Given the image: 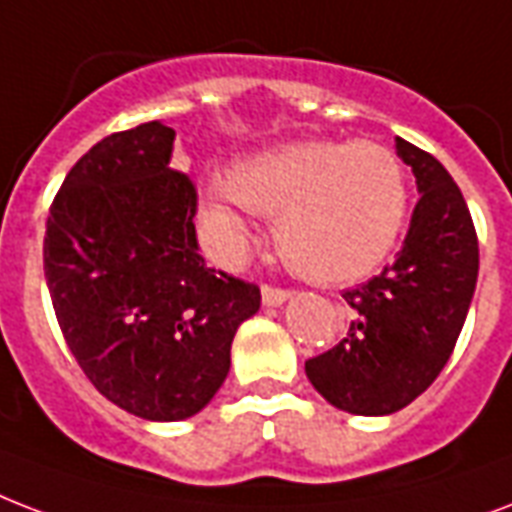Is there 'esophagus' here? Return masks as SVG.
Instances as JSON below:
<instances>
[{
  "mask_svg": "<svg viewBox=\"0 0 512 512\" xmlns=\"http://www.w3.org/2000/svg\"><path fill=\"white\" fill-rule=\"evenodd\" d=\"M287 298H290V290H284V287H273V284H263L265 306H282Z\"/></svg>",
  "mask_w": 512,
  "mask_h": 512,
  "instance_id": "34e87169",
  "label": "esophagus"
}]
</instances>
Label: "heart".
<instances>
[{"label": "heart", "mask_w": 512, "mask_h": 512, "mask_svg": "<svg viewBox=\"0 0 512 512\" xmlns=\"http://www.w3.org/2000/svg\"><path fill=\"white\" fill-rule=\"evenodd\" d=\"M247 212L276 217V247L314 284L360 282L395 249L408 217V179L376 142L311 139L244 158L228 179H209L204 217L222 257L249 241Z\"/></svg>", "instance_id": "b5f03b06"}]
</instances>
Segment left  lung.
Wrapping results in <instances>:
<instances>
[{"label": "left lung", "instance_id": "obj_1", "mask_svg": "<svg viewBox=\"0 0 512 512\" xmlns=\"http://www.w3.org/2000/svg\"><path fill=\"white\" fill-rule=\"evenodd\" d=\"M395 144L421 193L403 249L370 282L343 292L354 308L349 330L306 362L319 395L357 416L400 411L440 376L478 282V236L459 185L429 152L400 136Z\"/></svg>", "mask_w": 512, "mask_h": 512}]
</instances>
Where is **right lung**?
Returning <instances> with one entry per match:
<instances>
[{
  "label": "right lung",
  "mask_w": 512,
  "mask_h": 512,
  "mask_svg": "<svg viewBox=\"0 0 512 512\" xmlns=\"http://www.w3.org/2000/svg\"><path fill=\"white\" fill-rule=\"evenodd\" d=\"M158 120L93 144L45 228V279L64 341L101 395L150 421L190 419L222 386L260 287L198 252L193 179Z\"/></svg>",
  "instance_id": "add662e5"
}]
</instances>
